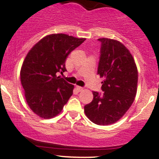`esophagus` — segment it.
I'll return each instance as SVG.
<instances>
[{
    "mask_svg": "<svg viewBox=\"0 0 159 159\" xmlns=\"http://www.w3.org/2000/svg\"><path fill=\"white\" fill-rule=\"evenodd\" d=\"M76 88H77V89L78 90V92H82V91L84 90V88L81 87V86H76Z\"/></svg>",
    "mask_w": 159,
    "mask_h": 159,
    "instance_id": "1",
    "label": "esophagus"
}]
</instances>
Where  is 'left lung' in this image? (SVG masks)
<instances>
[{
	"label": "left lung",
	"instance_id": "1",
	"mask_svg": "<svg viewBox=\"0 0 159 159\" xmlns=\"http://www.w3.org/2000/svg\"><path fill=\"white\" fill-rule=\"evenodd\" d=\"M98 75L103 78L102 93L93 92V100L84 106L88 118L98 125L118 121L134 101L138 73L131 53L115 39L102 38Z\"/></svg>",
	"mask_w": 159,
	"mask_h": 159
}]
</instances>
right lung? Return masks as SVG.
Returning <instances> with one entry per match:
<instances>
[{"mask_svg":"<svg viewBox=\"0 0 159 159\" xmlns=\"http://www.w3.org/2000/svg\"><path fill=\"white\" fill-rule=\"evenodd\" d=\"M84 40L52 34L39 41L26 55L20 72L21 83L28 105L41 118L57 116L73 94V84L57 75L67 70L66 59Z\"/></svg>","mask_w":159,"mask_h":159,"instance_id":"obj_1","label":"right lung"}]
</instances>
